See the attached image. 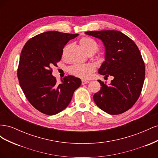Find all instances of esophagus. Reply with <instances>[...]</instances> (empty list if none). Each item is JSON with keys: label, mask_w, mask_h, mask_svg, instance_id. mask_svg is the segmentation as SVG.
Segmentation results:
<instances>
[{"label": "esophagus", "mask_w": 158, "mask_h": 158, "mask_svg": "<svg viewBox=\"0 0 158 158\" xmlns=\"http://www.w3.org/2000/svg\"><path fill=\"white\" fill-rule=\"evenodd\" d=\"M89 82L88 80H82V85H84V84H88Z\"/></svg>", "instance_id": "1"}]
</instances>
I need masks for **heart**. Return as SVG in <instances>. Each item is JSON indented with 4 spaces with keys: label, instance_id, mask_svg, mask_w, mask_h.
Here are the masks:
<instances>
[{
    "label": "heart",
    "instance_id": "b5f03b06",
    "mask_svg": "<svg viewBox=\"0 0 158 158\" xmlns=\"http://www.w3.org/2000/svg\"><path fill=\"white\" fill-rule=\"evenodd\" d=\"M80 44L88 55H94L99 49L97 42L88 37H83L80 40ZM71 45H65L62 51V57L66 58ZM69 73L76 77L82 79H88L94 71V67L91 64H74L69 69Z\"/></svg>",
    "mask_w": 158,
    "mask_h": 158
}]
</instances>
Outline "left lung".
Masks as SVG:
<instances>
[{"label": "left lung", "mask_w": 158, "mask_h": 158, "mask_svg": "<svg viewBox=\"0 0 158 158\" xmlns=\"http://www.w3.org/2000/svg\"><path fill=\"white\" fill-rule=\"evenodd\" d=\"M85 33L101 40L104 44L105 61L98 73L105 77H113L109 85L98 80L102 87L94 95L95 104L110 114L128 111L139 98L145 78V65L137 45L118 31H92Z\"/></svg>", "instance_id": "left-lung-1"}]
</instances>
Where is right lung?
<instances>
[{
  "mask_svg": "<svg viewBox=\"0 0 158 158\" xmlns=\"http://www.w3.org/2000/svg\"><path fill=\"white\" fill-rule=\"evenodd\" d=\"M78 34L49 31L31 38L21 52L17 71L20 87L27 99L38 111L48 115L56 114L69 106L81 80L65 76L60 84L52 75L69 41Z\"/></svg>",
  "mask_w": 158,
  "mask_h": 158,
  "instance_id": "obj_1",
  "label": "right lung"
}]
</instances>
